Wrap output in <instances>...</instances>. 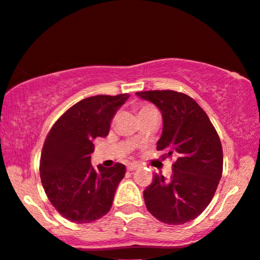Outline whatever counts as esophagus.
I'll list each match as a JSON object with an SVG mask.
<instances>
[{
  "label": "esophagus",
  "mask_w": 260,
  "mask_h": 260,
  "mask_svg": "<svg viewBox=\"0 0 260 260\" xmlns=\"http://www.w3.org/2000/svg\"><path fill=\"white\" fill-rule=\"evenodd\" d=\"M139 167L137 164H127L126 165V169L130 170V172H133V170H136Z\"/></svg>",
  "instance_id": "1"
}]
</instances>
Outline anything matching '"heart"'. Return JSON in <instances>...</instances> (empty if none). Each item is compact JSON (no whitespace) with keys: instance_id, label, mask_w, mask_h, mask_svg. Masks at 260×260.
Returning <instances> with one entry per match:
<instances>
[{"instance_id":"1","label":"heart","mask_w":260,"mask_h":260,"mask_svg":"<svg viewBox=\"0 0 260 260\" xmlns=\"http://www.w3.org/2000/svg\"><path fill=\"white\" fill-rule=\"evenodd\" d=\"M152 109H155L152 105H142L138 107V114L142 115V114L146 113V112H148V110H152Z\"/></svg>"}]
</instances>
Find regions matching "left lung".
Wrapping results in <instances>:
<instances>
[{
    "instance_id": "1",
    "label": "left lung",
    "mask_w": 260,
    "mask_h": 260,
    "mask_svg": "<svg viewBox=\"0 0 260 260\" xmlns=\"http://www.w3.org/2000/svg\"><path fill=\"white\" fill-rule=\"evenodd\" d=\"M158 107L164 117L156 150L175 156L173 175H153L144 190L147 211L164 223L183 224L205 210L218 188L223 168L219 135L207 114L184 93L165 90L136 93Z\"/></svg>"
}]
</instances>
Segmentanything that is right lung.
I'll return each mask as SVG.
<instances>
[{"label": "right lung", "instance_id": "right-lung-1", "mask_svg": "<svg viewBox=\"0 0 260 260\" xmlns=\"http://www.w3.org/2000/svg\"><path fill=\"white\" fill-rule=\"evenodd\" d=\"M127 98L123 93L80 100L57 118L47 135L40 158L41 183L55 210L71 222H92L112 207L125 167L116 162L110 168H93V140L108 135L114 114Z\"/></svg>", "mask_w": 260, "mask_h": 260}]
</instances>
